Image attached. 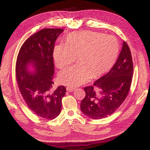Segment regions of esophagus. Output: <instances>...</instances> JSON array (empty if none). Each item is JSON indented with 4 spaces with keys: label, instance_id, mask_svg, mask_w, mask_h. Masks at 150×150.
Here are the masks:
<instances>
[{
    "label": "esophagus",
    "instance_id": "1",
    "mask_svg": "<svg viewBox=\"0 0 150 150\" xmlns=\"http://www.w3.org/2000/svg\"><path fill=\"white\" fill-rule=\"evenodd\" d=\"M75 90V88H71V87H67V91L68 92H73Z\"/></svg>",
    "mask_w": 150,
    "mask_h": 150
}]
</instances>
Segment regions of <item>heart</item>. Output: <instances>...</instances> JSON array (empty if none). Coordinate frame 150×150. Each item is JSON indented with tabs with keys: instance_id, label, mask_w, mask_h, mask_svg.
Here are the masks:
<instances>
[{
	"instance_id": "heart-1",
	"label": "heart",
	"mask_w": 150,
	"mask_h": 150,
	"mask_svg": "<svg viewBox=\"0 0 150 150\" xmlns=\"http://www.w3.org/2000/svg\"><path fill=\"white\" fill-rule=\"evenodd\" d=\"M119 53V43L115 36L92 31L73 32L66 37L64 45H55V63L63 69L75 62L78 64L59 74L61 84L73 88L109 71Z\"/></svg>"
}]
</instances>
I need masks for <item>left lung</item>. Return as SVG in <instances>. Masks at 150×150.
I'll return each instance as SVG.
<instances>
[{
  "label": "left lung",
  "instance_id": "left-lung-1",
  "mask_svg": "<svg viewBox=\"0 0 150 150\" xmlns=\"http://www.w3.org/2000/svg\"><path fill=\"white\" fill-rule=\"evenodd\" d=\"M133 75V62L126 42L115 64L107 74L96 80L93 86L84 88L86 95L81 103L83 113L98 120L115 112L126 99Z\"/></svg>",
  "mask_w": 150,
  "mask_h": 150
}]
</instances>
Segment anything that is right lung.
<instances>
[{
  "instance_id": "add662e5",
  "label": "right lung",
  "mask_w": 150,
  "mask_h": 150,
  "mask_svg": "<svg viewBox=\"0 0 150 150\" xmlns=\"http://www.w3.org/2000/svg\"><path fill=\"white\" fill-rule=\"evenodd\" d=\"M64 31L61 28H44L28 38L20 47L16 63L18 87L29 109L46 120L58 116L62 100L66 93L64 86L54 89L55 42ZM34 67L30 72L28 65Z\"/></svg>"
}]
</instances>
